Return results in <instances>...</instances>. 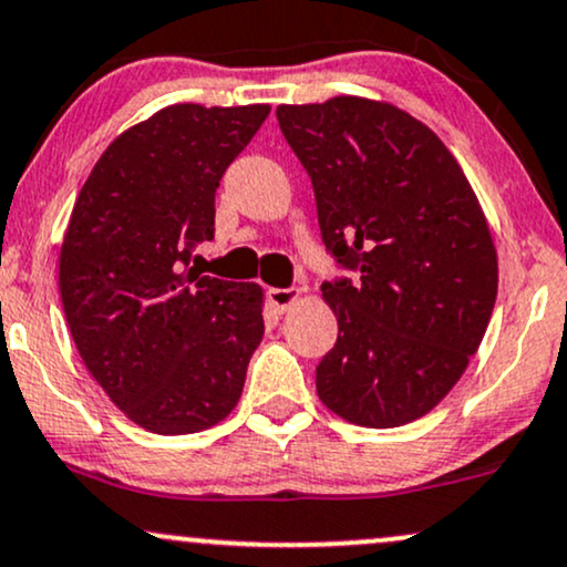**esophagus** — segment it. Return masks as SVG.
Returning <instances> with one entry per match:
<instances>
[{
    "instance_id": "1",
    "label": "esophagus",
    "mask_w": 567,
    "mask_h": 567,
    "mask_svg": "<svg viewBox=\"0 0 567 567\" xmlns=\"http://www.w3.org/2000/svg\"><path fill=\"white\" fill-rule=\"evenodd\" d=\"M299 299V289H268V302L276 312H286Z\"/></svg>"
}]
</instances>
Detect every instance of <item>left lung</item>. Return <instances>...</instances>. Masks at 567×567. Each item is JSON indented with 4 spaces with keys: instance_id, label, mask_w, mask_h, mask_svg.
<instances>
[{
    "instance_id": "left-lung-1",
    "label": "left lung",
    "mask_w": 567,
    "mask_h": 567,
    "mask_svg": "<svg viewBox=\"0 0 567 567\" xmlns=\"http://www.w3.org/2000/svg\"><path fill=\"white\" fill-rule=\"evenodd\" d=\"M312 181L326 251L358 278L323 281L339 337L316 370L328 410L394 429L450 394L497 299V249L463 167L386 102L333 96L276 110Z\"/></svg>"
}]
</instances>
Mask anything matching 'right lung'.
<instances>
[{
    "label": "right lung",
    "mask_w": 567,
    "mask_h": 567,
    "mask_svg": "<svg viewBox=\"0 0 567 567\" xmlns=\"http://www.w3.org/2000/svg\"><path fill=\"white\" fill-rule=\"evenodd\" d=\"M268 104H173L104 150L60 249V297L89 373L136 425L181 436L239 402L262 341V289L188 268L215 192Z\"/></svg>",
    "instance_id": "obj_1"
}]
</instances>
